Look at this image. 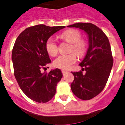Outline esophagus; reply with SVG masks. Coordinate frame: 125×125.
<instances>
[{
	"label": "esophagus",
	"instance_id": "1",
	"mask_svg": "<svg viewBox=\"0 0 125 125\" xmlns=\"http://www.w3.org/2000/svg\"><path fill=\"white\" fill-rule=\"evenodd\" d=\"M62 72L63 75H65L66 74H67V73L68 71H64V70H62Z\"/></svg>",
	"mask_w": 125,
	"mask_h": 125
}]
</instances>
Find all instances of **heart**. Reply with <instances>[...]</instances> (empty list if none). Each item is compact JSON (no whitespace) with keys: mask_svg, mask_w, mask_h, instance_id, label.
Instances as JSON below:
<instances>
[{"mask_svg":"<svg viewBox=\"0 0 125 125\" xmlns=\"http://www.w3.org/2000/svg\"><path fill=\"white\" fill-rule=\"evenodd\" d=\"M62 39L71 43V51H74L77 56H82L86 51V43L84 40H81V35L78 30L71 29L67 30L61 34ZM46 48L48 53L51 56H55L58 53V49L56 42L53 37L47 40ZM76 62V55L72 53L68 54H61L53 61V65L61 69H68L71 65Z\"/></svg>","mask_w":125,"mask_h":125,"instance_id":"heart-1","label":"heart"}]
</instances>
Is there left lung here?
I'll return each instance as SVG.
<instances>
[{"label":"left lung","mask_w":125,"mask_h":125,"mask_svg":"<svg viewBox=\"0 0 125 125\" xmlns=\"http://www.w3.org/2000/svg\"><path fill=\"white\" fill-rule=\"evenodd\" d=\"M68 27L80 29L88 35V49L79 64L82 69L79 72H72L74 80L71 87L73 93L79 98L90 100L104 88L113 67V58L109 41L101 29L90 23H77Z\"/></svg>","instance_id":"obj_1"}]
</instances>
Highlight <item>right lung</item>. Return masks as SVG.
I'll use <instances>...</instances> for the list:
<instances>
[{"label":"right lung","instance_id":"1","mask_svg":"<svg viewBox=\"0 0 125 125\" xmlns=\"http://www.w3.org/2000/svg\"><path fill=\"white\" fill-rule=\"evenodd\" d=\"M64 26L37 25L27 28L18 35L12 51L14 74L22 92L39 103L50 101L62 77L59 69L49 73L42 69L51 62L46 48L47 40Z\"/></svg>","mask_w":125,"mask_h":125}]
</instances>
